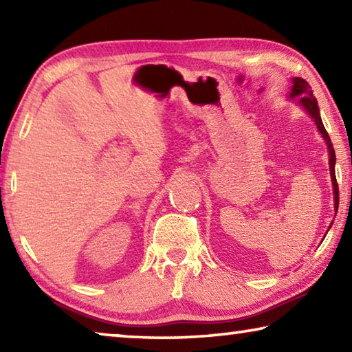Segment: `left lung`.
<instances>
[{
	"label": "left lung",
	"mask_w": 352,
	"mask_h": 352,
	"mask_svg": "<svg viewBox=\"0 0 352 352\" xmlns=\"http://www.w3.org/2000/svg\"><path fill=\"white\" fill-rule=\"evenodd\" d=\"M292 83H294V87H292L290 98L300 96L298 98V102H300L302 109H305L315 121V126H317L318 132L324 138L327 151H329V170H331V180H332V186H333V208H336V212H337V210H338V184H337V178H336V152H333L331 138L323 126V121H321L317 99H315V96H314L311 85H309L305 79H301V77H294V79H292Z\"/></svg>",
	"instance_id": "1"
}]
</instances>
